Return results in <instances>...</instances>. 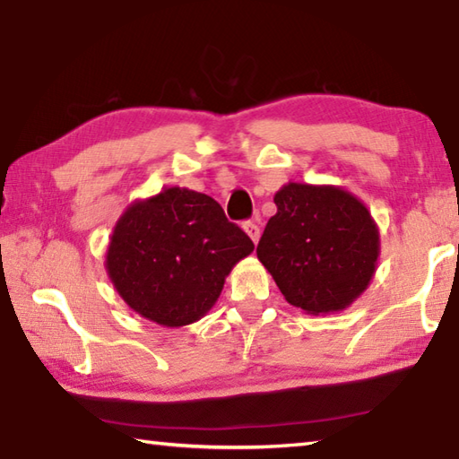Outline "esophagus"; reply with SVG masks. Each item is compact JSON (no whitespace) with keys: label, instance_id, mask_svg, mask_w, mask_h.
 <instances>
[{"label":"esophagus","instance_id":"esophagus-1","mask_svg":"<svg viewBox=\"0 0 459 459\" xmlns=\"http://www.w3.org/2000/svg\"><path fill=\"white\" fill-rule=\"evenodd\" d=\"M242 229H245V232L250 237V240H253L255 245H256L258 238H260V227H258V224L255 221H247L245 224H242Z\"/></svg>","mask_w":459,"mask_h":459}]
</instances>
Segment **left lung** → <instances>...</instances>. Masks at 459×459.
<instances>
[{
	"instance_id": "left-lung-1",
	"label": "left lung",
	"mask_w": 459,
	"mask_h": 459,
	"mask_svg": "<svg viewBox=\"0 0 459 459\" xmlns=\"http://www.w3.org/2000/svg\"><path fill=\"white\" fill-rule=\"evenodd\" d=\"M256 247L284 299L308 314L350 307L376 273L380 232L362 201L340 186L289 183Z\"/></svg>"
}]
</instances>
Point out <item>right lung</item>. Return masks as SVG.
<instances>
[{
    "mask_svg": "<svg viewBox=\"0 0 459 459\" xmlns=\"http://www.w3.org/2000/svg\"><path fill=\"white\" fill-rule=\"evenodd\" d=\"M253 250V240L209 195L170 186L121 214L105 268L129 308L177 328L214 307L224 278Z\"/></svg>",
    "mask_w": 459,
    "mask_h": 459,
    "instance_id": "add662e5",
    "label": "right lung"
}]
</instances>
